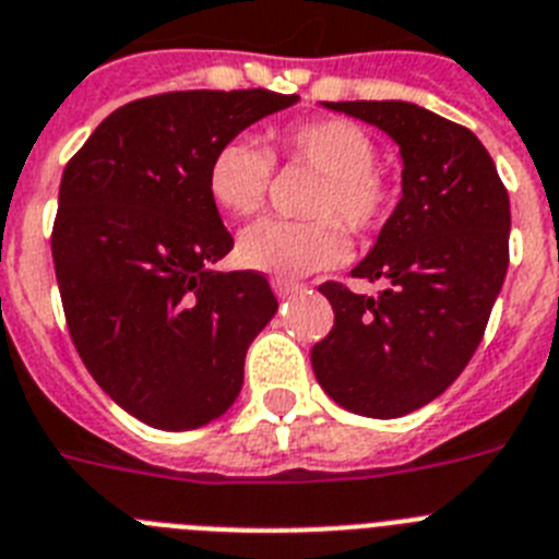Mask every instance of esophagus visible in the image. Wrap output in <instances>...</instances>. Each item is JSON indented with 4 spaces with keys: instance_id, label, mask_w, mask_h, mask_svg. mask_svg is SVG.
<instances>
[{
    "instance_id": "34e87169",
    "label": "esophagus",
    "mask_w": 559,
    "mask_h": 559,
    "mask_svg": "<svg viewBox=\"0 0 559 559\" xmlns=\"http://www.w3.org/2000/svg\"><path fill=\"white\" fill-rule=\"evenodd\" d=\"M272 289H275V295H278V298H289V295H295L298 289H304V287L289 278H272Z\"/></svg>"
}]
</instances>
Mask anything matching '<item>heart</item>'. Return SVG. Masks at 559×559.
<instances>
[{
  "label": "heart",
  "mask_w": 559,
  "mask_h": 559,
  "mask_svg": "<svg viewBox=\"0 0 559 559\" xmlns=\"http://www.w3.org/2000/svg\"><path fill=\"white\" fill-rule=\"evenodd\" d=\"M281 153L293 164L321 173L312 187L304 222H258L238 238V261L258 272L298 278L335 266L346 258V229L369 233L392 210L395 190L374 164L378 144L349 119L301 121L284 130ZM272 156L255 142L236 135L215 147L207 164L210 199L229 215L250 218L270 195Z\"/></svg>",
  "instance_id": "1"
}]
</instances>
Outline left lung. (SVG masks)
<instances>
[{
  "instance_id": "8db88e82",
  "label": "left lung",
  "mask_w": 559,
  "mask_h": 559,
  "mask_svg": "<svg viewBox=\"0 0 559 559\" xmlns=\"http://www.w3.org/2000/svg\"><path fill=\"white\" fill-rule=\"evenodd\" d=\"M401 147L403 195L352 275L326 281L335 323L312 346L323 392L364 417H403L443 395L480 344L509 270V192L472 130L412 102H323Z\"/></svg>"
}]
</instances>
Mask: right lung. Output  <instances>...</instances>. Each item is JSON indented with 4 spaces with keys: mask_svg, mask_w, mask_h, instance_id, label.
<instances>
[{
    "mask_svg": "<svg viewBox=\"0 0 559 559\" xmlns=\"http://www.w3.org/2000/svg\"><path fill=\"white\" fill-rule=\"evenodd\" d=\"M298 96L181 91L112 110L59 187L56 281L87 372L167 431L236 403L243 358L278 301L261 272H218L233 236L207 192L215 147Z\"/></svg>",
    "mask_w": 559,
    "mask_h": 559,
    "instance_id": "right-lung-1",
    "label": "right lung"
}]
</instances>
